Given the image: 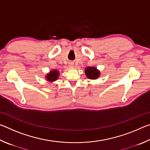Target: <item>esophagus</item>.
Instances as JSON below:
<instances>
[{"label":"esophagus","mask_w":150,"mask_h":150,"mask_svg":"<svg viewBox=\"0 0 150 150\" xmlns=\"http://www.w3.org/2000/svg\"><path fill=\"white\" fill-rule=\"evenodd\" d=\"M73 65H74V64H73L72 62L69 63V66H70V67H73Z\"/></svg>","instance_id":"obj_1"}]
</instances>
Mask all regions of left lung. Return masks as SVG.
<instances>
[{"label":"left lung","instance_id":"1","mask_svg":"<svg viewBox=\"0 0 150 150\" xmlns=\"http://www.w3.org/2000/svg\"><path fill=\"white\" fill-rule=\"evenodd\" d=\"M85 71L86 76L90 79H96L100 76V71L95 67H87Z\"/></svg>","mask_w":150,"mask_h":150}]
</instances>
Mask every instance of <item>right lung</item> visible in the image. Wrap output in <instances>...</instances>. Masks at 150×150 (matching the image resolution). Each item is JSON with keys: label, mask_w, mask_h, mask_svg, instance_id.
Masks as SVG:
<instances>
[{"label": "right lung", "mask_w": 150, "mask_h": 150, "mask_svg": "<svg viewBox=\"0 0 150 150\" xmlns=\"http://www.w3.org/2000/svg\"><path fill=\"white\" fill-rule=\"evenodd\" d=\"M59 71H58L57 70L54 69L50 71V73H48L47 74L45 75V78H46V79L48 81H50V82H53V81H55L57 79L58 77H59Z\"/></svg>", "instance_id": "add662e5"}]
</instances>
